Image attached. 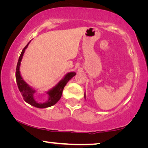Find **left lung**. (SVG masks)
<instances>
[{"mask_svg": "<svg viewBox=\"0 0 148 148\" xmlns=\"http://www.w3.org/2000/svg\"><path fill=\"white\" fill-rule=\"evenodd\" d=\"M84 98H85V99H86V92H85V94H84Z\"/></svg>", "mask_w": 148, "mask_h": 148, "instance_id": "left-lung-1", "label": "left lung"}]
</instances>
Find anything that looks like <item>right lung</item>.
Returning <instances> with one entry per match:
<instances>
[{
    "label": "right lung",
    "instance_id": "obj_1",
    "mask_svg": "<svg viewBox=\"0 0 148 148\" xmlns=\"http://www.w3.org/2000/svg\"><path fill=\"white\" fill-rule=\"evenodd\" d=\"M31 42V41H30ZM30 42L28 43L25 47L23 48L22 50L21 55H20L19 58V60H18L17 68H16V82H17L18 88L19 90L21 92V94L23 96L24 100L28 104L32 105L34 107L38 108H48V107L52 106L56 104L58 100L61 98L62 91L64 86H66L69 81L73 77L76 75V73L75 72H69L66 73L65 75L63 77V78L53 88L50 89L46 92V94L48 96V99L46 102L44 103L38 102L34 98V94L36 92V90L32 86H30L25 80L22 77L21 72H20V66H21V62L23 58V54L25 52L26 48H27L28 45L30 43Z\"/></svg>",
    "mask_w": 148,
    "mask_h": 148
}]
</instances>
